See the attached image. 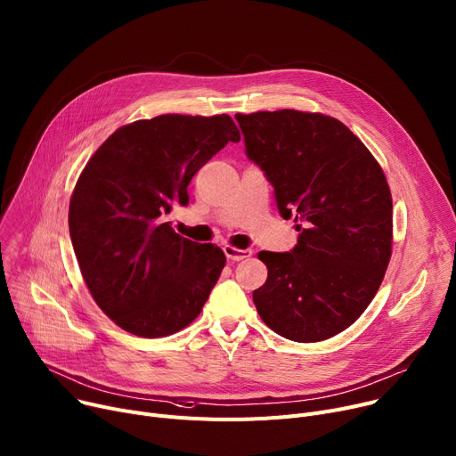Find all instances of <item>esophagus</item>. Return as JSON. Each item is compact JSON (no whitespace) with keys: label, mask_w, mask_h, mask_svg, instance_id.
<instances>
[{"label":"esophagus","mask_w":456,"mask_h":456,"mask_svg":"<svg viewBox=\"0 0 456 456\" xmlns=\"http://www.w3.org/2000/svg\"><path fill=\"white\" fill-rule=\"evenodd\" d=\"M223 250H224V256H226L230 261H242V259H247V257H250V256L254 254L250 248L239 250V248H235V247H230V244H226V247H224Z\"/></svg>","instance_id":"esophagus-1"}]
</instances>
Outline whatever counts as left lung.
<instances>
[{
    "instance_id": "obj_1",
    "label": "left lung",
    "mask_w": 456,
    "mask_h": 456,
    "mask_svg": "<svg viewBox=\"0 0 456 456\" xmlns=\"http://www.w3.org/2000/svg\"><path fill=\"white\" fill-rule=\"evenodd\" d=\"M244 148L273 186L297 244L259 252L266 283L254 290L261 320L299 343L353 325L376 296L393 247V199L383 169L339 120L296 110L235 115Z\"/></svg>"
}]
</instances>
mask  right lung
I'll list each match as a JSON object with an SVG mask.
<instances>
[{
	"label": "right lung",
	"mask_w": 456,
	"mask_h": 456,
	"mask_svg": "<svg viewBox=\"0 0 456 456\" xmlns=\"http://www.w3.org/2000/svg\"><path fill=\"white\" fill-rule=\"evenodd\" d=\"M240 134L228 115H160L118 127L80 173L69 233L84 281L110 320L140 338L188 327L226 265L216 244L175 233L193 175Z\"/></svg>",
	"instance_id": "right-lung-1"
}]
</instances>
